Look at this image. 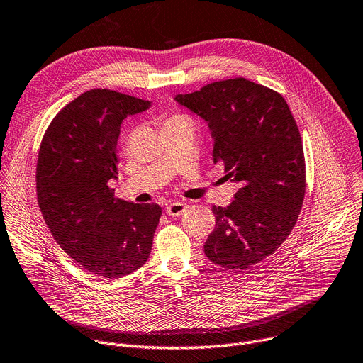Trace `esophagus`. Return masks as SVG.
<instances>
[{
  "label": "esophagus",
  "instance_id": "obj_1",
  "mask_svg": "<svg viewBox=\"0 0 363 363\" xmlns=\"http://www.w3.org/2000/svg\"><path fill=\"white\" fill-rule=\"evenodd\" d=\"M185 210H186V204L179 203V201L171 203V204H169V206L166 207V213H167L169 216H175V217H178V216L184 214V213H185Z\"/></svg>",
  "mask_w": 363,
  "mask_h": 363
}]
</instances>
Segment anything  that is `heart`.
<instances>
[{"instance_id":"obj_1","label":"heart","mask_w":363,"mask_h":363,"mask_svg":"<svg viewBox=\"0 0 363 363\" xmlns=\"http://www.w3.org/2000/svg\"><path fill=\"white\" fill-rule=\"evenodd\" d=\"M182 119H188V118H186V116H184V115H172V116H169V118L164 121V124L178 123V121H182Z\"/></svg>"}]
</instances>
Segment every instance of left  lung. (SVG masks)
<instances>
[{
    "instance_id": "obj_1",
    "label": "left lung",
    "mask_w": 363,
    "mask_h": 363,
    "mask_svg": "<svg viewBox=\"0 0 363 363\" xmlns=\"http://www.w3.org/2000/svg\"><path fill=\"white\" fill-rule=\"evenodd\" d=\"M175 99L207 121L214 163L240 184L228 207L213 206L204 252L225 269L247 270L284 242L302 208L306 172L296 121L280 93L244 77Z\"/></svg>"
}]
</instances>
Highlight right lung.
I'll return each instance as SVG.
<instances>
[{
  "instance_id": "1",
  "label": "right lung",
  "mask_w": 363,
  "mask_h": 363,
  "mask_svg": "<svg viewBox=\"0 0 363 363\" xmlns=\"http://www.w3.org/2000/svg\"><path fill=\"white\" fill-rule=\"evenodd\" d=\"M149 101L91 89L65 105L48 125L36 164V194L55 242L89 273L131 274L147 261L162 208L115 197L121 123Z\"/></svg>"
}]
</instances>
